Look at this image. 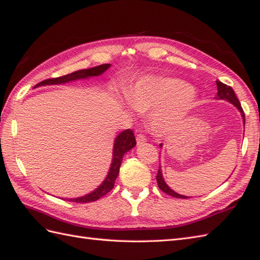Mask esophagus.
<instances>
[{
	"label": "esophagus",
	"mask_w": 260,
	"mask_h": 260,
	"mask_svg": "<svg viewBox=\"0 0 260 260\" xmlns=\"http://www.w3.org/2000/svg\"><path fill=\"white\" fill-rule=\"evenodd\" d=\"M146 142H147V137L144 136L143 134H138L136 136V143H137V145H142V144H144Z\"/></svg>",
	"instance_id": "esophagus-1"
}]
</instances>
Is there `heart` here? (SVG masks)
Instances as JSON below:
<instances>
[{
    "label": "heart",
    "instance_id": "obj_1",
    "mask_svg": "<svg viewBox=\"0 0 260 260\" xmlns=\"http://www.w3.org/2000/svg\"><path fill=\"white\" fill-rule=\"evenodd\" d=\"M131 103H123V108L132 113L147 112L152 132L159 135L176 129L193 110L197 93L183 80L171 77H143L126 92Z\"/></svg>",
    "mask_w": 260,
    "mask_h": 260
}]
</instances>
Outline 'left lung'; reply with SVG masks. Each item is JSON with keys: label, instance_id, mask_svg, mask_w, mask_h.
<instances>
[{"label": "left lung", "instance_id": "obj_1", "mask_svg": "<svg viewBox=\"0 0 260 260\" xmlns=\"http://www.w3.org/2000/svg\"><path fill=\"white\" fill-rule=\"evenodd\" d=\"M216 85H217V95L215 96L216 100H225V101H229L230 103H232L233 105L235 106V108L241 112L242 117H243V121L245 124V114H244V111L242 109V105L239 103L238 99L235 94L234 90H233L230 85H226L224 83H222L221 81H216ZM160 146H162L160 144ZM157 183H158V187L161 191H164L165 193H167L168 196H171L174 198H178V199H188L187 196H182V194H179L177 192H175L172 190L169 185L165 182L164 180V177H162V172H161V167L159 166V169H158V174H157Z\"/></svg>", "mask_w": 260, "mask_h": 260}]
</instances>
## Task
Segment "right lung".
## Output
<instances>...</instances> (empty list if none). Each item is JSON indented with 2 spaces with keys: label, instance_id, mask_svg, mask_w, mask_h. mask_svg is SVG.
I'll use <instances>...</instances> for the list:
<instances>
[{
  "label": "right lung",
  "instance_id": "add662e5",
  "mask_svg": "<svg viewBox=\"0 0 260 260\" xmlns=\"http://www.w3.org/2000/svg\"><path fill=\"white\" fill-rule=\"evenodd\" d=\"M110 67H111L110 63H104L101 66L94 67V68L78 70V71H75L72 73H69V75H66L63 77L44 80V81L36 84L34 88H37V86H44V85H51V84H63L67 82L75 81V80L98 77V76H101L102 73H104L110 68ZM135 146H136V141H135V136H134V133H133V131L125 129L121 133V134H118L116 136V138L114 139L112 164H111V167H110L108 175H106V177L104 179V181L100 184L95 190L90 192L89 194L75 198V199H67V200L71 202H77V203H86V202L96 201V200H99L100 198H102L106 193H109V192L113 188H114V183H115V180L118 176L119 167H121L122 159H123L124 155L127 151H129L133 147H135Z\"/></svg>",
  "mask_w": 260,
  "mask_h": 260
}]
</instances>
